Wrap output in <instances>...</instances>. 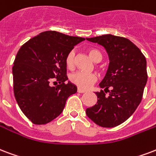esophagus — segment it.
<instances>
[{
  "label": "esophagus",
  "mask_w": 156,
  "mask_h": 156,
  "mask_svg": "<svg viewBox=\"0 0 156 156\" xmlns=\"http://www.w3.org/2000/svg\"><path fill=\"white\" fill-rule=\"evenodd\" d=\"M78 93H84V92H87V91L83 90V89H81V88H78Z\"/></svg>",
  "instance_id": "obj_1"
}]
</instances>
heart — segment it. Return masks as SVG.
<instances>
[{
  "instance_id": "heart-1",
  "label": "heart",
  "mask_w": 156,
  "mask_h": 156,
  "mask_svg": "<svg viewBox=\"0 0 156 156\" xmlns=\"http://www.w3.org/2000/svg\"><path fill=\"white\" fill-rule=\"evenodd\" d=\"M89 55L95 62H99L102 59L101 53L98 50L95 48H90L87 51ZM74 58H75V52L74 51H71L68 53L67 56L65 58V65L68 69H73L74 65ZM69 79L71 83L78 87L79 88L88 89L97 80V74L93 73H86L78 71L72 73L69 76Z\"/></svg>"
}]
</instances>
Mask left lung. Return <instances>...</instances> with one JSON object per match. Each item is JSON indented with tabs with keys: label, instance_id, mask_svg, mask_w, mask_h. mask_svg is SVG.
<instances>
[{
	"label": "left lung",
	"instance_id": "8db88e82",
	"mask_svg": "<svg viewBox=\"0 0 156 156\" xmlns=\"http://www.w3.org/2000/svg\"><path fill=\"white\" fill-rule=\"evenodd\" d=\"M104 47L110 65L97 91V104L87 108V117L103 128H114L125 122L142 99L147 82V59L130 40L107 34L87 38ZM109 88H111L110 91ZM105 90L109 96H105Z\"/></svg>",
	"mask_w": 156,
	"mask_h": 156
}]
</instances>
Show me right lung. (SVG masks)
<instances>
[{"mask_svg":"<svg viewBox=\"0 0 156 156\" xmlns=\"http://www.w3.org/2000/svg\"><path fill=\"white\" fill-rule=\"evenodd\" d=\"M83 37L55 31L36 36L19 50L12 69L14 93L20 110L34 124H46L63 112L77 87L68 80L65 58ZM54 80L60 84L52 87Z\"/></svg>","mask_w":156,"mask_h":156,"instance_id":"obj_1","label":"right lung"}]
</instances>
